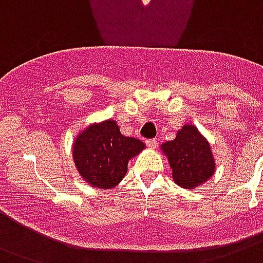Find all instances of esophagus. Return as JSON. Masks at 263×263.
<instances>
[{
  "mask_svg": "<svg viewBox=\"0 0 263 263\" xmlns=\"http://www.w3.org/2000/svg\"><path fill=\"white\" fill-rule=\"evenodd\" d=\"M145 144L148 148H151V149H155V148L158 146V141H156V140H146Z\"/></svg>",
  "mask_w": 263,
  "mask_h": 263,
  "instance_id": "1",
  "label": "esophagus"
}]
</instances>
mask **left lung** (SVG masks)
Returning <instances> with one entry per match:
<instances>
[{"label": "left lung", "instance_id": "left-lung-1", "mask_svg": "<svg viewBox=\"0 0 263 263\" xmlns=\"http://www.w3.org/2000/svg\"><path fill=\"white\" fill-rule=\"evenodd\" d=\"M172 167L173 180L178 186L192 189L214 176L217 163L211 145L196 126L186 123L176 133V138L160 145Z\"/></svg>", "mask_w": 263, "mask_h": 263}]
</instances>
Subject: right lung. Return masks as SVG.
<instances>
[{
    "label": "right lung",
    "mask_w": 263,
    "mask_h": 263,
    "mask_svg": "<svg viewBox=\"0 0 263 263\" xmlns=\"http://www.w3.org/2000/svg\"><path fill=\"white\" fill-rule=\"evenodd\" d=\"M144 149L141 140L126 137L117 122L105 119L79 132L72 142V159L87 185L111 189L126 176L130 160Z\"/></svg>",
    "instance_id": "right-lung-1"
}]
</instances>
